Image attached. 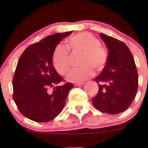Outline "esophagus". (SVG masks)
Masks as SVG:
<instances>
[{"mask_svg": "<svg viewBox=\"0 0 148 148\" xmlns=\"http://www.w3.org/2000/svg\"><path fill=\"white\" fill-rule=\"evenodd\" d=\"M84 84V82H81V83H75L74 84V86L75 87H80V86H83Z\"/></svg>", "mask_w": 148, "mask_h": 148, "instance_id": "esophagus-1", "label": "esophagus"}]
</instances>
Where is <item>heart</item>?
I'll list each match as a JSON object with an SVG mask.
<instances>
[{
  "instance_id": "b5f03b06",
  "label": "heart",
  "mask_w": 148,
  "mask_h": 148,
  "mask_svg": "<svg viewBox=\"0 0 148 148\" xmlns=\"http://www.w3.org/2000/svg\"><path fill=\"white\" fill-rule=\"evenodd\" d=\"M67 45L73 52L82 53L81 67L72 70L67 80L71 82H82L95 74V69L101 71L108 61V53L101 45L100 40L90 33H81L67 40ZM52 63L55 70L61 75L69 71L71 64L68 51L64 46L58 45L52 54Z\"/></svg>"
}]
</instances>
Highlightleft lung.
Segmentation results:
<instances>
[{"instance_id":"obj_1","label":"left lung","mask_w":148,"mask_h":148,"mask_svg":"<svg viewBox=\"0 0 148 148\" xmlns=\"http://www.w3.org/2000/svg\"><path fill=\"white\" fill-rule=\"evenodd\" d=\"M100 37L108 47V61L95 79L99 90L92 103L101 112L117 114L126 110L135 97L138 71L133 55L125 44L102 33Z\"/></svg>"}]
</instances>
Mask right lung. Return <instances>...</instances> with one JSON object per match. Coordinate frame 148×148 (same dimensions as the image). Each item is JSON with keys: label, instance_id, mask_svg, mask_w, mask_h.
Listing matches in <instances>:
<instances>
[{"label": "right lung", "instance_id": "right-lung-1", "mask_svg": "<svg viewBox=\"0 0 148 148\" xmlns=\"http://www.w3.org/2000/svg\"><path fill=\"white\" fill-rule=\"evenodd\" d=\"M72 33L53 34L30 45L18 60L13 78V98L22 114L36 122L54 119L64 107L73 84H58L63 78L56 71L52 54L56 46ZM53 87V92L47 90Z\"/></svg>", "mask_w": 148, "mask_h": 148}]
</instances>
